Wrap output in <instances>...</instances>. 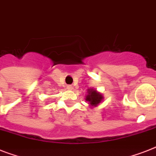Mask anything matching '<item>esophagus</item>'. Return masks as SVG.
Segmentation results:
<instances>
[{"label":"esophagus","mask_w":156,"mask_h":156,"mask_svg":"<svg viewBox=\"0 0 156 156\" xmlns=\"http://www.w3.org/2000/svg\"><path fill=\"white\" fill-rule=\"evenodd\" d=\"M72 88H73V87H72L71 86H67V89H68V90H72Z\"/></svg>","instance_id":"1"}]
</instances>
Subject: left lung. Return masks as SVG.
Instances as JSON below:
<instances>
[{"instance_id":"left-lung-1","label":"left lung","mask_w":156,"mask_h":156,"mask_svg":"<svg viewBox=\"0 0 156 156\" xmlns=\"http://www.w3.org/2000/svg\"><path fill=\"white\" fill-rule=\"evenodd\" d=\"M87 93H88V94L86 97V101H89V104L90 105V106H98V104H100L101 101L103 100L102 94L98 93L97 90L89 89Z\"/></svg>"}]
</instances>
